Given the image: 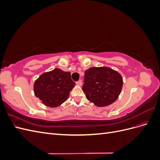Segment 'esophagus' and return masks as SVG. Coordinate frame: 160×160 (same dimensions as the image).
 <instances>
[{
	"label": "esophagus",
	"instance_id": "1",
	"mask_svg": "<svg viewBox=\"0 0 160 160\" xmlns=\"http://www.w3.org/2000/svg\"><path fill=\"white\" fill-rule=\"evenodd\" d=\"M76 84L77 85H79V86H81L82 84H83V83H82V81L81 80H79L78 81L76 82Z\"/></svg>",
	"mask_w": 160,
	"mask_h": 160
}]
</instances>
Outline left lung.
Returning <instances> with one entry per match:
<instances>
[{
	"instance_id": "8db88e82",
	"label": "left lung",
	"mask_w": 160,
	"mask_h": 160,
	"mask_svg": "<svg viewBox=\"0 0 160 160\" xmlns=\"http://www.w3.org/2000/svg\"><path fill=\"white\" fill-rule=\"evenodd\" d=\"M83 92L86 98L98 107H105L118 99L123 78L118 71L107 67H91L85 71Z\"/></svg>"
}]
</instances>
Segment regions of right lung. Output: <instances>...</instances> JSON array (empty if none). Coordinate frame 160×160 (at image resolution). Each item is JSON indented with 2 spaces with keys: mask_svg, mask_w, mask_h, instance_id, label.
Returning <instances> with one entry per match:
<instances>
[{
  "mask_svg": "<svg viewBox=\"0 0 160 160\" xmlns=\"http://www.w3.org/2000/svg\"><path fill=\"white\" fill-rule=\"evenodd\" d=\"M75 85L69 72L57 68L38 77L34 83V92L45 105L56 108L67 99Z\"/></svg>",
  "mask_w": 160,
  "mask_h": 160,
  "instance_id": "right-lung-1",
  "label": "right lung"
}]
</instances>
